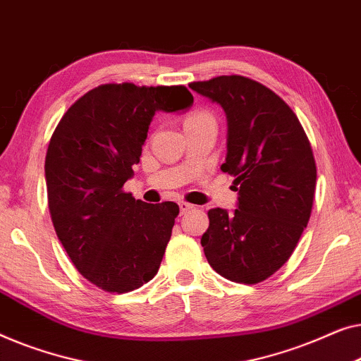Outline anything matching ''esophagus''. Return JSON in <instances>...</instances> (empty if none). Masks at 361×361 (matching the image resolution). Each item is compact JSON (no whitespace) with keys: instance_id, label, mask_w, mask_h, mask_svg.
<instances>
[{"instance_id":"esophagus-1","label":"esophagus","mask_w":361,"mask_h":361,"mask_svg":"<svg viewBox=\"0 0 361 361\" xmlns=\"http://www.w3.org/2000/svg\"><path fill=\"white\" fill-rule=\"evenodd\" d=\"M178 206H180V211H181V214H185V212H188V211H191L192 207V204H190V202H186V201H180L178 202Z\"/></svg>"}]
</instances>
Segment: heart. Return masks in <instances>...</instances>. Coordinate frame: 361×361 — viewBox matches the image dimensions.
<instances>
[{
    "label": "heart",
    "mask_w": 361,
    "mask_h": 361,
    "mask_svg": "<svg viewBox=\"0 0 361 361\" xmlns=\"http://www.w3.org/2000/svg\"><path fill=\"white\" fill-rule=\"evenodd\" d=\"M197 123H214V118L209 113H206V111H196V113L190 114L186 118V124H197Z\"/></svg>",
    "instance_id": "obj_1"
}]
</instances>
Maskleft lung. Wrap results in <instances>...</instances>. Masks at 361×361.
I'll use <instances>...</instances> for the list:
<instances>
[{
  "label": "left lung",
  "instance_id": "left-lung-1",
  "mask_svg": "<svg viewBox=\"0 0 361 361\" xmlns=\"http://www.w3.org/2000/svg\"><path fill=\"white\" fill-rule=\"evenodd\" d=\"M190 88L224 109L227 157L221 170L238 186L237 209H209L201 245L227 280L257 284L288 262L307 226L316 160L293 109L255 80L222 75Z\"/></svg>",
  "mask_w": 361,
  "mask_h": 361
}]
</instances>
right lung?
Listing matches in <instances>:
<instances>
[{"label": "right lung", "mask_w": 361, "mask_h": 361, "mask_svg": "<svg viewBox=\"0 0 361 361\" xmlns=\"http://www.w3.org/2000/svg\"><path fill=\"white\" fill-rule=\"evenodd\" d=\"M191 104L181 85H99L54 130L45 155L50 217L77 270L104 291H134L159 271L180 207L135 200L123 186L157 111Z\"/></svg>", "instance_id": "1"}]
</instances>
